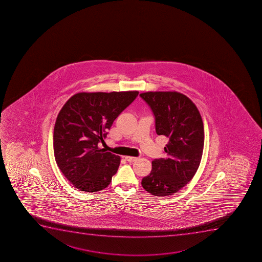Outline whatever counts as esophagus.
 Listing matches in <instances>:
<instances>
[{"instance_id": "esophagus-1", "label": "esophagus", "mask_w": 262, "mask_h": 262, "mask_svg": "<svg viewBox=\"0 0 262 262\" xmlns=\"http://www.w3.org/2000/svg\"><path fill=\"white\" fill-rule=\"evenodd\" d=\"M124 159H125L127 161H129V162H133V161H137L138 158V157H133V156H125Z\"/></svg>"}]
</instances>
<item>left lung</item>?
Masks as SVG:
<instances>
[{
	"label": "left lung",
	"instance_id": "8db88e82",
	"mask_svg": "<svg viewBox=\"0 0 262 262\" xmlns=\"http://www.w3.org/2000/svg\"><path fill=\"white\" fill-rule=\"evenodd\" d=\"M140 96L153 112L157 135L168 138L164 148L166 158L152 161L142 186L156 196L171 195L185 186L199 167L204 146L202 116L194 102L177 91H149Z\"/></svg>",
	"mask_w": 262,
	"mask_h": 262
}]
</instances>
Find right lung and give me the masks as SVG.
Returning <instances> with one entry per match:
<instances>
[{
    "instance_id": "1",
    "label": "right lung",
    "mask_w": 262,
    "mask_h": 262,
    "mask_svg": "<svg viewBox=\"0 0 262 262\" xmlns=\"http://www.w3.org/2000/svg\"><path fill=\"white\" fill-rule=\"evenodd\" d=\"M138 91L81 92L72 96L58 114L54 153L66 179L81 191L105 189L116 173L120 157L103 148L107 130Z\"/></svg>"
}]
</instances>
